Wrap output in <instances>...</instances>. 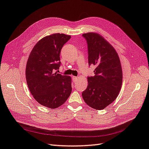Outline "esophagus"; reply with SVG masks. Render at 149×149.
I'll return each mask as SVG.
<instances>
[{"instance_id":"obj_1","label":"esophagus","mask_w":149,"mask_h":149,"mask_svg":"<svg viewBox=\"0 0 149 149\" xmlns=\"http://www.w3.org/2000/svg\"><path fill=\"white\" fill-rule=\"evenodd\" d=\"M72 79H73V82H76V81H77L78 78L76 77V76H72Z\"/></svg>"}]
</instances>
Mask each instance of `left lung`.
<instances>
[{
  "label": "left lung",
  "mask_w": 149,
  "mask_h": 149,
  "mask_svg": "<svg viewBox=\"0 0 149 149\" xmlns=\"http://www.w3.org/2000/svg\"><path fill=\"white\" fill-rule=\"evenodd\" d=\"M88 47V63L96 66L95 76L88 77L82 93L84 101L97 110H103L117 97L122 84L121 63L115 48L96 33L83 34Z\"/></svg>",
  "instance_id": "8db88e82"
}]
</instances>
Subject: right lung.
<instances>
[{"label": "right lung", "mask_w": 149, "mask_h": 149, "mask_svg": "<svg viewBox=\"0 0 149 149\" xmlns=\"http://www.w3.org/2000/svg\"><path fill=\"white\" fill-rule=\"evenodd\" d=\"M71 38L65 34H52L36 43L27 59L26 78L34 98L41 105L54 109L65 103L71 95V78L58 74L60 53Z\"/></svg>", "instance_id": "1"}]
</instances>
